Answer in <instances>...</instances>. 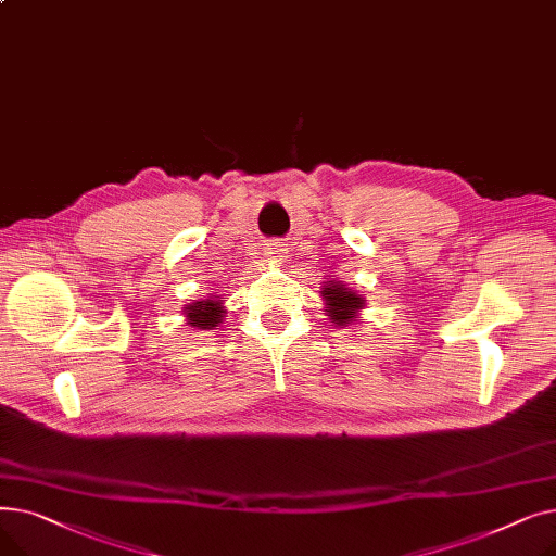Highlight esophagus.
I'll list each match as a JSON object with an SVG mask.
<instances>
[{
	"label": "esophagus",
	"mask_w": 556,
	"mask_h": 556,
	"mask_svg": "<svg viewBox=\"0 0 556 556\" xmlns=\"http://www.w3.org/2000/svg\"><path fill=\"white\" fill-rule=\"evenodd\" d=\"M268 254L273 256V258H281L283 254H286V248H283V243H268Z\"/></svg>",
	"instance_id": "1"
}]
</instances>
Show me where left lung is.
<instances>
[{
  "label": "left lung",
  "mask_w": 556,
  "mask_h": 556,
  "mask_svg": "<svg viewBox=\"0 0 556 556\" xmlns=\"http://www.w3.org/2000/svg\"><path fill=\"white\" fill-rule=\"evenodd\" d=\"M323 298L327 300L329 315L338 327H346L354 323V315L358 308H363V298L352 293V290L340 286V283H329V288L323 290Z\"/></svg>",
  "instance_id": "obj_1"
}]
</instances>
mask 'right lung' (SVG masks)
<instances>
[{"label":"right lung","instance_id":"1","mask_svg":"<svg viewBox=\"0 0 556 556\" xmlns=\"http://www.w3.org/2000/svg\"><path fill=\"white\" fill-rule=\"evenodd\" d=\"M223 300H202V302H195L191 306H187V319L191 327H198V329H212L220 323L223 317V306H220Z\"/></svg>","mask_w":556,"mask_h":556}]
</instances>
